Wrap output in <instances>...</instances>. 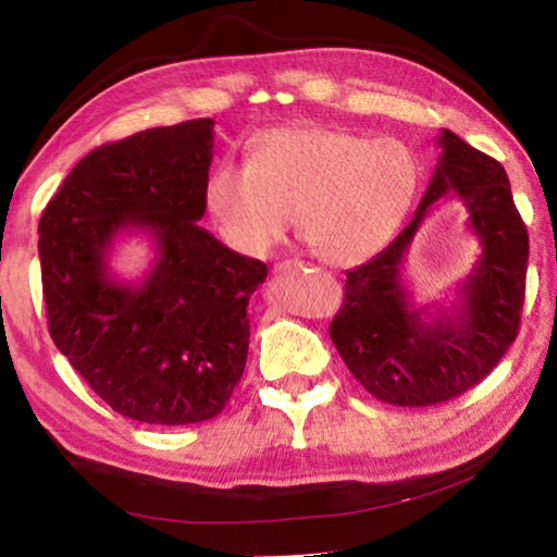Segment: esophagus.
<instances>
[{
    "label": "esophagus",
    "mask_w": 557,
    "mask_h": 557,
    "mask_svg": "<svg viewBox=\"0 0 557 557\" xmlns=\"http://www.w3.org/2000/svg\"><path fill=\"white\" fill-rule=\"evenodd\" d=\"M299 268H301L299 260H282L275 268H272V272H275V275H287V272L299 270Z\"/></svg>",
    "instance_id": "1"
}]
</instances>
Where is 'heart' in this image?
<instances>
[{
	"instance_id": "obj_1",
	"label": "heart",
	"mask_w": 557,
	"mask_h": 557,
	"mask_svg": "<svg viewBox=\"0 0 557 557\" xmlns=\"http://www.w3.org/2000/svg\"><path fill=\"white\" fill-rule=\"evenodd\" d=\"M418 186L420 164L400 139L285 125L260 132L248 162L215 164L203 201L235 250L265 256L295 211L299 238L317 258L351 265L395 238Z\"/></svg>"
}]
</instances>
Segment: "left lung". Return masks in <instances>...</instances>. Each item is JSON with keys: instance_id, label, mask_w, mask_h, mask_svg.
I'll list each match as a JSON object with an SVG mask.
<instances>
[{"instance_id": "8db88e82", "label": "left lung", "mask_w": 557, "mask_h": 557, "mask_svg": "<svg viewBox=\"0 0 557 557\" xmlns=\"http://www.w3.org/2000/svg\"><path fill=\"white\" fill-rule=\"evenodd\" d=\"M437 143L440 162L410 225L379 256L346 272L344 305L329 326L354 379L400 408L445 403L484 381L516 342L525 297L528 231L504 166L449 129ZM442 195L468 206L483 256L456 305L432 318L409 305L399 268Z\"/></svg>"}]
</instances>
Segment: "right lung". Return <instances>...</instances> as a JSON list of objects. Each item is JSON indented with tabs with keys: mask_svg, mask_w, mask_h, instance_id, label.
<instances>
[{
	"mask_svg": "<svg viewBox=\"0 0 557 557\" xmlns=\"http://www.w3.org/2000/svg\"><path fill=\"white\" fill-rule=\"evenodd\" d=\"M213 120L152 127L81 159L39 221L49 332L112 410L149 425L219 414L248 358V299L268 265L199 223ZM153 235L139 286L109 277L120 232Z\"/></svg>",
	"mask_w": 557,
	"mask_h": 557,
	"instance_id": "add662e5",
	"label": "right lung"
}]
</instances>
